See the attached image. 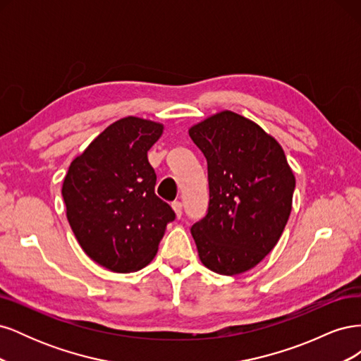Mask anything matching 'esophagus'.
I'll return each instance as SVG.
<instances>
[{"label": "esophagus", "instance_id": "esophagus-1", "mask_svg": "<svg viewBox=\"0 0 361 361\" xmlns=\"http://www.w3.org/2000/svg\"><path fill=\"white\" fill-rule=\"evenodd\" d=\"M171 207H173L174 214H176V218H180L182 216V203L180 202H173Z\"/></svg>", "mask_w": 361, "mask_h": 361}]
</instances>
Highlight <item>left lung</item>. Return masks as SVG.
<instances>
[{"label":"left lung","mask_w":361,"mask_h":361,"mask_svg":"<svg viewBox=\"0 0 361 361\" xmlns=\"http://www.w3.org/2000/svg\"><path fill=\"white\" fill-rule=\"evenodd\" d=\"M188 134L207 161L209 207L191 227L202 264L216 274L255 268L276 247L292 211L295 176L279 141L253 120L220 111Z\"/></svg>","instance_id":"left-lung-1"}]
</instances>
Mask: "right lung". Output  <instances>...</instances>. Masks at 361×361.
I'll use <instances>...</instances> for the list:
<instances>
[{
    "instance_id": "add662e5",
    "label": "right lung",
    "mask_w": 361,
    "mask_h": 361,
    "mask_svg": "<svg viewBox=\"0 0 361 361\" xmlns=\"http://www.w3.org/2000/svg\"><path fill=\"white\" fill-rule=\"evenodd\" d=\"M164 133L154 120L128 116L97 135L64 176L66 216L81 248L113 272L149 265L174 220L155 194L157 174L147 152Z\"/></svg>"
}]
</instances>
